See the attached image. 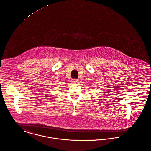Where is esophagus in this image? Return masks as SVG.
<instances>
[{"label": "esophagus", "instance_id": "esophagus-1", "mask_svg": "<svg viewBox=\"0 0 151 151\" xmlns=\"http://www.w3.org/2000/svg\"><path fill=\"white\" fill-rule=\"evenodd\" d=\"M72 82L73 84H77L78 83V79H72Z\"/></svg>", "mask_w": 151, "mask_h": 151}]
</instances>
